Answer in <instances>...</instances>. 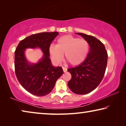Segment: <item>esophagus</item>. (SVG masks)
<instances>
[{
  "label": "esophagus",
  "instance_id": "34e87169",
  "mask_svg": "<svg viewBox=\"0 0 126 126\" xmlns=\"http://www.w3.org/2000/svg\"><path fill=\"white\" fill-rule=\"evenodd\" d=\"M63 70L64 72H66L67 71V69L66 68H65L64 67H63Z\"/></svg>",
  "mask_w": 126,
  "mask_h": 126
}]
</instances>
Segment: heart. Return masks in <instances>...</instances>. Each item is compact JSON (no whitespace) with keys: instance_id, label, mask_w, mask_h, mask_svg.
I'll return each instance as SVG.
<instances>
[{"instance_id":"obj_1","label":"heart","mask_w":126,"mask_h":126,"mask_svg":"<svg viewBox=\"0 0 126 126\" xmlns=\"http://www.w3.org/2000/svg\"><path fill=\"white\" fill-rule=\"evenodd\" d=\"M89 50L88 42L71 35L62 36L57 40V45H50L49 48L51 57L57 63L65 59L72 65H77L83 62Z\"/></svg>"}]
</instances>
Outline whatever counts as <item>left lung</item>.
Instances as JSON below:
<instances>
[{
	"label": "left lung",
	"instance_id": "8db88e82",
	"mask_svg": "<svg viewBox=\"0 0 126 126\" xmlns=\"http://www.w3.org/2000/svg\"><path fill=\"white\" fill-rule=\"evenodd\" d=\"M88 42L90 49L82 64L68 69L72 75L68 86L73 93L86 94L98 87L104 76L108 54L104 44L96 38L82 33H76Z\"/></svg>",
	"mask_w": 126,
	"mask_h": 126
}]
</instances>
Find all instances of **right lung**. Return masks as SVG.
<instances>
[{
  "label": "right lung",
  "instance_id": "add662e5",
  "mask_svg": "<svg viewBox=\"0 0 126 126\" xmlns=\"http://www.w3.org/2000/svg\"><path fill=\"white\" fill-rule=\"evenodd\" d=\"M58 32H43L32 34L19 42L15 51V72L19 82L25 90L37 96H44L51 92L57 80L63 73L62 67H54L49 58L51 43ZM39 47L44 53L41 60L30 64L24 55L26 48Z\"/></svg>",
  "mask_w": 126,
  "mask_h": 126
}]
</instances>
